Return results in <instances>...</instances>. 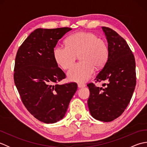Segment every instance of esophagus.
<instances>
[{
	"instance_id": "34e87169",
	"label": "esophagus",
	"mask_w": 147,
	"mask_h": 147,
	"mask_svg": "<svg viewBox=\"0 0 147 147\" xmlns=\"http://www.w3.org/2000/svg\"><path fill=\"white\" fill-rule=\"evenodd\" d=\"M85 85H84V84H82V83H78V87L79 88H83V87H85Z\"/></svg>"
}]
</instances>
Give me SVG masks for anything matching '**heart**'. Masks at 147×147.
<instances>
[{
    "mask_svg": "<svg viewBox=\"0 0 147 147\" xmlns=\"http://www.w3.org/2000/svg\"><path fill=\"white\" fill-rule=\"evenodd\" d=\"M66 45H56L53 55L56 63L63 69H67L80 55L81 62L73 65L67 72L71 82L85 83L92 77L94 68L104 66L109 58V48L104 40L95 33L80 32L71 35Z\"/></svg>",
    "mask_w": 147,
    "mask_h": 147,
    "instance_id": "obj_1",
    "label": "heart"
}]
</instances>
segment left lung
<instances>
[{"label": "left lung", "instance_id": "left-lung-1", "mask_svg": "<svg viewBox=\"0 0 147 147\" xmlns=\"http://www.w3.org/2000/svg\"><path fill=\"white\" fill-rule=\"evenodd\" d=\"M108 42L109 58L97 74L96 82L106 81L105 88L87 85L90 90L88 106L95 119L111 122L126 109L136 86L135 59L126 40L115 31L102 27Z\"/></svg>", "mask_w": 147, "mask_h": 147}]
</instances>
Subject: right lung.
I'll use <instances>...</instances> for the list:
<instances>
[{"label":"right lung","mask_w":147,"mask_h":147,"mask_svg":"<svg viewBox=\"0 0 147 147\" xmlns=\"http://www.w3.org/2000/svg\"><path fill=\"white\" fill-rule=\"evenodd\" d=\"M71 30L36 29L16 56L14 80L21 100L31 114L44 123H55L64 117L77 90L76 83L58 85L65 74L53 55L59 40Z\"/></svg>","instance_id":"1"}]
</instances>
